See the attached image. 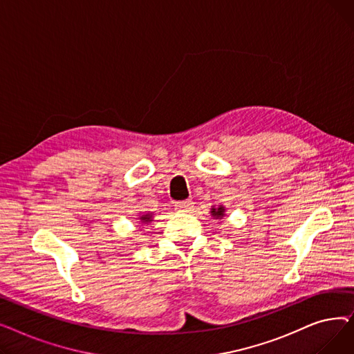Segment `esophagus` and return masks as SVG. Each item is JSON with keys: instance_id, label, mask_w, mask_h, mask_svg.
Here are the masks:
<instances>
[{"instance_id": "1", "label": "esophagus", "mask_w": 354, "mask_h": 354, "mask_svg": "<svg viewBox=\"0 0 354 354\" xmlns=\"http://www.w3.org/2000/svg\"><path fill=\"white\" fill-rule=\"evenodd\" d=\"M175 207H176V211H179V212H191L194 209V202L191 199L182 201V202H178Z\"/></svg>"}]
</instances>
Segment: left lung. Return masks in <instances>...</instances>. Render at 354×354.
I'll return each mask as SVG.
<instances>
[{"label": "left lung", "instance_id": "8db88e82", "mask_svg": "<svg viewBox=\"0 0 354 354\" xmlns=\"http://www.w3.org/2000/svg\"><path fill=\"white\" fill-rule=\"evenodd\" d=\"M225 207L224 205H219V207H212L211 208V215L214 216V219H222L225 216Z\"/></svg>", "mask_w": 354, "mask_h": 354}]
</instances>
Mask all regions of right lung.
<instances>
[{"mask_svg": "<svg viewBox=\"0 0 354 354\" xmlns=\"http://www.w3.org/2000/svg\"><path fill=\"white\" fill-rule=\"evenodd\" d=\"M152 219H153V214H152V212H146V214H140V215H139V218H138V224H139L138 227L149 224V222H152Z\"/></svg>", "mask_w": 354, "mask_h": 354, "instance_id": "right-lung-1", "label": "right lung"}]
</instances>
